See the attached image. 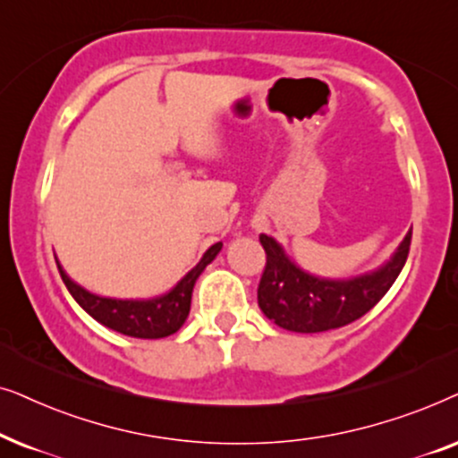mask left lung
<instances>
[{"label": "left lung", "mask_w": 458, "mask_h": 458, "mask_svg": "<svg viewBox=\"0 0 458 458\" xmlns=\"http://www.w3.org/2000/svg\"><path fill=\"white\" fill-rule=\"evenodd\" d=\"M408 230L394 258L379 270L347 280L318 278L286 258L272 236L261 234L266 267L258 286V303L280 328L295 333H322L350 325L375 308L395 283L411 251Z\"/></svg>", "instance_id": "8db88e82"}]
</instances>
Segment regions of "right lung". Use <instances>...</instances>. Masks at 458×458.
I'll list each match as a JSON object with an SVG mask.
<instances>
[{"mask_svg": "<svg viewBox=\"0 0 458 458\" xmlns=\"http://www.w3.org/2000/svg\"><path fill=\"white\" fill-rule=\"evenodd\" d=\"M222 249V242H216L207 249L203 259L174 286L172 291L165 295L155 297V300H108V297L94 295V293L85 291L83 286L72 283L66 276V272L58 266L60 276H63L66 289L75 301L88 312L91 318H96L100 325H105L113 331L130 335V337L138 339H161L169 337L175 331H180V327L184 325L191 312V300H192V289L200 272L205 270L207 264H211L216 259V255Z\"/></svg>", "mask_w": 458, "mask_h": 458, "instance_id": "right-lung-1", "label": "right lung"}]
</instances>
